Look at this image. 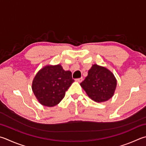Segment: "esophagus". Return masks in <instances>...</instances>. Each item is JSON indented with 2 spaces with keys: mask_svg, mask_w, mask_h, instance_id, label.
Listing matches in <instances>:
<instances>
[{
  "mask_svg": "<svg viewBox=\"0 0 146 146\" xmlns=\"http://www.w3.org/2000/svg\"><path fill=\"white\" fill-rule=\"evenodd\" d=\"M75 80L76 82H81L82 80H83V78L81 77V78H76Z\"/></svg>",
  "mask_w": 146,
  "mask_h": 146,
  "instance_id": "obj_1",
  "label": "esophagus"
}]
</instances>
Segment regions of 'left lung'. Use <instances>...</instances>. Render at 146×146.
<instances>
[{
    "instance_id": "obj_1",
    "label": "left lung",
    "mask_w": 146,
    "mask_h": 146,
    "mask_svg": "<svg viewBox=\"0 0 146 146\" xmlns=\"http://www.w3.org/2000/svg\"><path fill=\"white\" fill-rule=\"evenodd\" d=\"M80 85L92 100L103 102L112 97L117 81L114 75L108 69L94 64Z\"/></svg>"
}]
</instances>
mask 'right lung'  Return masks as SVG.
<instances>
[{"mask_svg": "<svg viewBox=\"0 0 146 146\" xmlns=\"http://www.w3.org/2000/svg\"><path fill=\"white\" fill-rule=\"evenodd\" d=\"M73 82L70 71H64L59 64L47 66L37 73L32 88L41 104L51 107L64 98Z\"/></svg>", "mask_w": 146, "mask_h": 146, "instance_id": "1", "label": "right lung"}]
</instances>
